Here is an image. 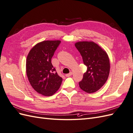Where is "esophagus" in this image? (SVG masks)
Listing matches in <instances>:
<instances>
[{
  "label": "esophagus",
  "instance_id": "esophagus-1",
  "mask_svg": "<svg viewBox=\"0 0 133 133\" xmlns=\"http://www.w3.org/2000/svg\"><path fill=\"white\" fill-rule=\"evenodd\" d=\"M72 75V72H70L69 74H67L66 75V77H70V76H71Z\"/></svg>",
  "mask_w": 133,
  "mask_h": 133
}]
</instances>
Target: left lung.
Returning a JSON list of instances; mask_svg holds the SVG:
<instances>
[{
	"label": "left lung",
	"mask_w": 133,
	"mask_h": 133,
	"mask_svg": "<svg viewBox=\"0 0 133 133\" xmlns=\"http://www.w3.org/2000/svg\"><path fill=\"white\" fill-rule=\"evenodd\" d=\"M87 67L82 80L79 83L81 90L88 93L98 91L106 82L110 63L107 53L93 42H79L75 44Z\"/></svg>",
	"instance_id": "8db88e82"
}]
</instances>
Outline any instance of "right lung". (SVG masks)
Returning <instances> with one entry per match:
<instances>
[{
  "label": "right lung",
  "instance_id": "1",
  "mask_svg": "<svg viewBox=\"0 0 133 133\" xmlns=\"http://www.w3.org/2000/svg\"><path fill=\"white\" fill-rule=\"evenodd\" d=\"M60 40H46L30 50L26 59V74L32 87L44 96H51L58 90L62 81L53 67L51 59Z\"/></svg>",
  "mask_w": 133,
  "mask_h": 133
}]
</instances>
